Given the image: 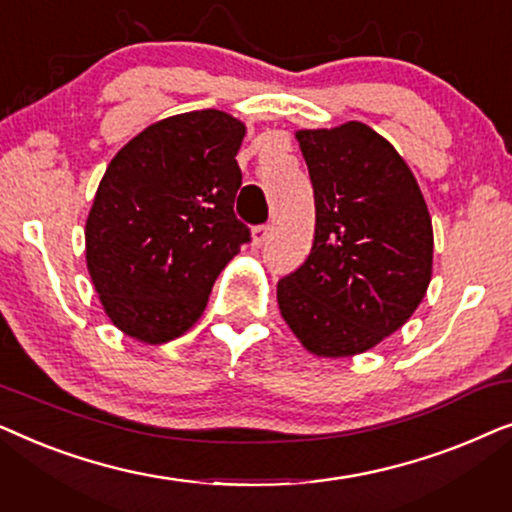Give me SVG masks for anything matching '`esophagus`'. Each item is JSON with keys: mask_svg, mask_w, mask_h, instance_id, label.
<instances>
[{"mask_svg": "<svg viewBox=\"0 0 512 512\" xmlns=\"http://www.w3.org/2000/svg\"><path fill=\"white\" fill-rule=\"evenodd\" d=\"M251 237H254V247H263L270 237V226L268 223H261V226H254L251 230Z\"/></svg>", "mask_w": 512, "mask_h": 512, "instance_id": "esophagus-1", "label": "esophagus"}]
</instances>
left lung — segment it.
Segmentation results:
<instances>
[{"mask_svg": "<svg viewBox=\"0 0 512 512\" xmlns=\"http://www.w3.org/2000/svg\"><path fill=\"white\" fill-rule=\"evenodd\" d=\"M314 242L277 282L282 317L317 356H352L398 331L431 282L433 230L410 167L366 123L300 130Z\"/></svg>", "mask_w": 512, "mask_h": 512, "instance_id": "left-lung-1", "label": "left lung"}]
</instances>
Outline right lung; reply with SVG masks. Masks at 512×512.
Listing matches in <instances>:
<instances>
[{
    "label": "right lung",
    "instance_id": "add662e5",
    "mask_svg": "<svg viewBox=\"0 0 512 512\" xmlns=\"http://www.w3.org/2000/svg\"><path fill=\"white\" fill-rule=\"evenodd\" d=\"M242 137L223 111H188L149 125L109 163L86 221V261L123 333L151 345L179 338L251 242L235 214Z\"/></svg>",
    "mask_w": 512,
    "mask_h": 512
}]
</instances>
